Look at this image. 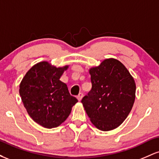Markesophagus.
Here are the masks:
<instances>
[{"label":"esophagus","mask_w":159,"mask_h":159,"mask_svg":"<svg viewBox=\"0 0 159 159\" xmlns=\"http://www.w3.org/2000/svg\"><path fill=\"white\" fill-rule=\"evenodd\" d=\"M82 98H83V93H81L78 94V96H77V98H78V101L80 102L82 99Z\"/></svg>","instance_id":"esophagus-1"}]
</instances>
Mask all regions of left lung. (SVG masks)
Wrapping results in <instances>:
<instances>
[{
  "mask_svg": "<svg viewBox=\"0 0 159 159\" xmlns=\"http://www.w3.org/2000/svg\"><path fill=\"white\" fill-rule=\"evenodd\" d=\"M92 89L81 103L90 121L104 132L119 127L135 100L134 78L121 62L114 58L105 59L97 66L89 69Z\"/></svg>",
  "mask_w": 159,
  "mask_h": 159,
  "instance_id": "1",
  "label": "left lung"
}]
</instances>
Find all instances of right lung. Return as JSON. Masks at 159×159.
Returning <instances> with one entry per match:
<instances>
[{
    "mask_svg": "<svg viewBox=\"0 0 159 159\" xmlns=\"http://www.w3.org/2000/svg\"><path fill=\"white\" fill-rule=\"evenodd\" d=\"M69 65L56 67L48 61L36 63L19 84V94L27 114L46 129L59 126L78 102L60 78Z\"/></svg>",
    "mask_w": 159,
    "mask_h": 159,
    "instance_id": "add662e5",
    "label": "right lung"
}]
</instances>
